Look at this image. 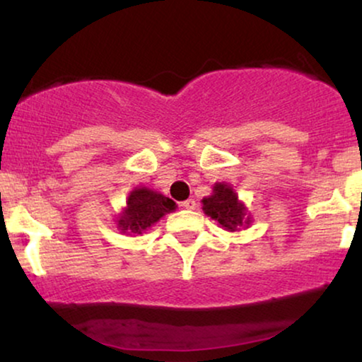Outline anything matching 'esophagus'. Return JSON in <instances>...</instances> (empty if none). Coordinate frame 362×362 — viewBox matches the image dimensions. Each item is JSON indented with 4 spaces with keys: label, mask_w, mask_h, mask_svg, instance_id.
Masks as SVG:
<instances>
[{
    "label": "esophagus",
    "mask_w": 362,
    "mask_h": 362,
    "mask_svg": "<svg viewBox=\"0 0 362 362\" xmlns=\"http://www.w3.org/2000/svg\"><path fill=\"white\" fill-rule=\"evenodd\" d=\"M195 205H197V204H195L194 199H189V200L182 202V204H180V206H184V209H187V210H194Z\"/></svg>",
    "instance_id": "1"
}]
</instances>
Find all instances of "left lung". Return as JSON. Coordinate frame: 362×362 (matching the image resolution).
<instances>
[{
	"mask_svg": "<svg viewBox=\"0 0 362 362\" xmlns=\"http://www.w3.org/2000/svg\"><path fill=\"white\" fill-rule=\"evenodd\" d=\"M202 204H204L202 210L205 211V215H209L211 220L218 221L221 228L228 231L248 226L250 221H252L247 206H245L243 202L238 200L235 190L226 184H215L214 194L205 197Z\"/></svg>",
	"mask_w": 362,
	"mask_h": 362,
	"instance_id": "obj_1",
	"label": "left lung"
}]
</instances>
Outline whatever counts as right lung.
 <instances>
[{
    "instance_id": "right-lung-1",
    "label": "right lung",
    "mask_w": 362,
    "mask_h": 362,
    "mask_svg": "<svg viewBox=\"0 0 362 362\" xmlns=\"http://www.w3.org/2000/svg\"><path fill=\"white\" fill-rule=\"evenodd\" d=\"M177 209L175 202L147 187H136L127 197V206L117 218V228L122 233L142 235L163 215Z\"/></svg>"
}]
</instances>
